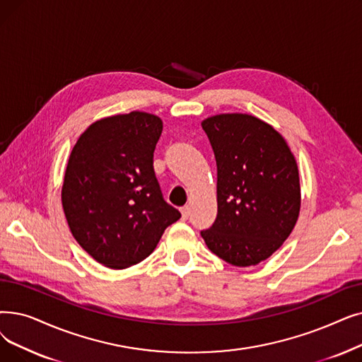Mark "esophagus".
<instances>
[{"label":"esophagus","mask_w":362,"mask_h":362,"mask_svg":"<svg viewBox=\"0 0 362 362\" xmlns=\"http://www.w3.org/2000/svg\"><path fill=\"white\" fill-rule=\"evenodd\" d=\"M189 214H191V207H189V206H185V207L182 209V217L186 220L187 217H189Z\"/></svg>","instance_id":"1"}]
</instances>
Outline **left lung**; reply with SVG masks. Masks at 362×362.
<instances>
[{"label": "left lung", "mask_w": 362, "mask_h": 362, "mask_svg": "<svg viewBox=\"0 0 362 362\" xmlns=\"http://www.w3.org/2000/svg\"><path fill=\"white\" fill-rule=\"evenodd\" d=\"M217 164V217L201 237L233 266H256L290 237L300 213L294 155L271 124L248 114L201 122Z\"/></svg>", "instance_id": "obj_1"}]
</instances>
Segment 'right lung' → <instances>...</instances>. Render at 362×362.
I'll list each match as a JSON object with an SVG mask.
<instances>
[{"label":"right lung","mask_w":362,"mask_h":362,"mask_svg":"<svg viewBox=\"0 0 362 362\" xmlns=\"http://www.w3.org/2000/svg\"><path fill=\"white\" fill-rule=\"evenodd\" d=\"M161 133L160 117L133 111L94 121L72 148L62 207L76 243L106 268L142 262L180 218L153 173Z\"/></svg>","instance_id":"obj_1"}]
</instances>
